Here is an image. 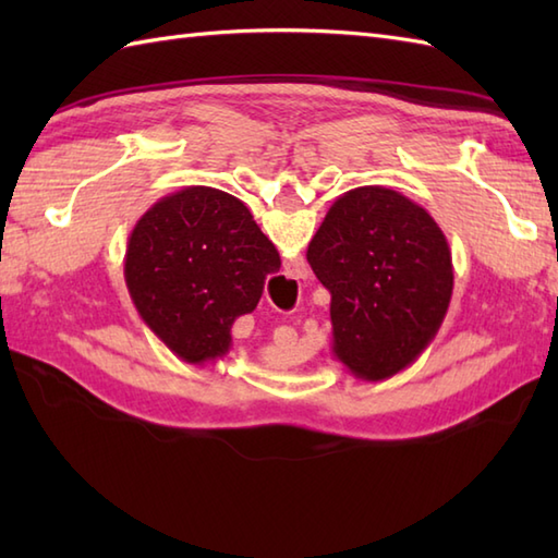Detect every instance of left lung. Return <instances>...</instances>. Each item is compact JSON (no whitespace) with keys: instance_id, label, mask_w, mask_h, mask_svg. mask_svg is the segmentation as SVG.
I'll use <instances>...</instances> for the list:
<instances>
[{"instance_id":"obj_1","label":"left lung","mask_w":558,"mask_h":558,"mask_svg":"<svg viewBox=\"0 0 558 558\" xmlns=\"http://www.w3.org/2000/svg\"><path fill=\"white\" fill-rule=\"evenodd\" d=\"M306 260L330 292L333 357L362 381L408 369L444 324L453 294L448 240L429 213L393 189L338 196Z\"/></svg>"}]
</instances>
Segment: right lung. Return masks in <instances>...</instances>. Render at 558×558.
<instances>
[{"mask_svg":"<svg viewBox=\"0 0 558 558\" xmlns=\"http://www.w3.org/2000/svg\"><path fill=\"white\" fill-rule=\"evenodd\" d=\"M278 268V248L248 208L213 186H184L153 204L124 256L141 322L189 364L230 352L232 324L256 310Z\"/></svg>","mask_w":558,"mask_h":558,"instance_id":"obj_1","label":"right lung"}]
</instances>
